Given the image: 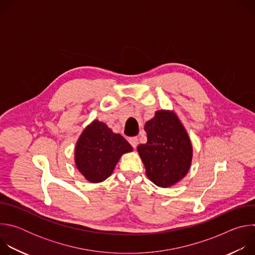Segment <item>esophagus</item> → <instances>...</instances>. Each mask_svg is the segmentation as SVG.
Instances as JSON below:
<instances>
[{"label": "esophagus", "instance_id": "obj_1", "mask_svg": "<svg viewBox=\"0 0 255 255\" xmlns=\"http://www.w3.org/2000/svg\"><path fill=\"white\" fill-rule=\"evenodd\" d=\"M129 143L132 145L133 148H136L137 145H138V138L137 137H130L129 138Z\"/></svg>", "mask_w": 255, "mask_h": 255}]
</instances>
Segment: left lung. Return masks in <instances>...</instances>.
I'll return each instance as SVG.
<instances>
[{
  "label": "left lung",
  "mask_w": 255,
  "mask_h": 255,
  "mask_svg": "<svg viewBox=\"0 0 255 255\" xmlns=\"http://www.w3.org/2000/svg\"><path fill=\"white\" fill-rule=\"evenodd\" d=\"M147 142L137 146L148 178L160 188H168L188 173L193 158L190 137L173 111L159 110L145 123Z\"/></svg>",
  "instance_id": "obj_1"
}]
</instances>
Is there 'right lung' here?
<instances>
[{"mask_svg":"<svg viewBox=\"0 0 255 255\" xmlns=\"http://www.w3.org/2000/svg\"><path fill=\"white\" fill-rule=\"evenodd\" d=\"M133 150L128 141L104 122L94 120L81 134L75 149L79 171L93 184L110 176L120 157Z\"/></svg>","mask_w":255,"mask_h":255,"instance_id":"obj_1","label":"right lung"}]
</instances>
